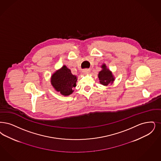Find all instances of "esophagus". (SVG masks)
Returning <instances> with one entry per match:
<instances>
[{
  "label": "esophagus",
  "mask_w": 161,
  "mask_h": 161,
  "mask_svg": "<svg viewBox=\"0 0 161 161\" xmlns=\"http://www.w3.org/2000/svg\"><path fill=\"white\" fill-rule=\"evenodd\" d=\"M83 73L84 74H90V69H84L83 70Z\"/></svg>",
  "instance_id": "esophagus-1"
}]
</instances>
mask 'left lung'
Here are the masks:
<instances>
[{
  "instance_id": "obj_1",
  "label": "left lung",
  "mask_w": 161,
  "mask_h": 161,
  "mask_svg": "<svg viewBox=\"0 0 161 161\" xmlns=\"http://www.w3.org/2000/svg\"><path fill=\"white\" fill-rule=\"evenodd\" d=\"M103 69L98 74L99 82L103 86H108L109 84H112L114 81V77L112 72L107 68L105 64L102 65Z\"/></svg>"
}]
</instances>
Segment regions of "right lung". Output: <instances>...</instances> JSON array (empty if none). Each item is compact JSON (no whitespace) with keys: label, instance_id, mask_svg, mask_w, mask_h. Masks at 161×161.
<instances>
[{"label":"right lung","instance_id":"1","mask_svg":"<svg viewBox=\"0 0 161 161\" xmlns=\"http://www.w3.org/2000/svg\"><path fill=\"white\" fill-rule=\"evenodd\" d=\"M77 81V77L72 74L71 70L65 65L56 71L51 78V83L53 87L64 96H68L72 93Z\"/></svg>","mask_w":161,"mask_h":161}]
</instances>
